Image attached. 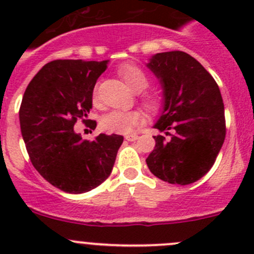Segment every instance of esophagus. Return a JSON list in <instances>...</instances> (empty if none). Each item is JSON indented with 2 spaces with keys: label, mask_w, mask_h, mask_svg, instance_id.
<instances>
[{
  "label": "esophagus",
  "mask_w": 254,
  "mask_h": 254,
  "mask_svg": "<svg viewBox=\"0 0 254 254\" xmlns=\"http://www.w3.org/2000/svg\"><path fill=\"white\" fill-rule=\"evenodd\" d=\"M137 135L136 134H129V135H125V139L127 140V141H135V140H137Z\"/></svg>",
  "instance_id": "esophagus-1"
}]
</instances>
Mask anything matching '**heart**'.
<instances>
[{
	"label": "heart",
	"instance_id": "1",
	"mask_svg": "<svg viewBox=\"0 0 254 254\" xmlns=\"http://www.w3.org/2000/svg\"><path fill=\"white\" fill-rule=\"evenodd\" d=\"M119 75L135 92H141L150 84L147 75L134 64H124L119 67ZM142 107L150 113H157L161 109L160 97L152 93H142L140 96ZM92 103L98 104L97 86L92 91ZM142 123L141 113L137 111H112L104 114L101 119L102 130L115 134H129L132 129Z\"/></svg>",
	"mask_w": 254,
	"mask_h": 254
}]
</instances>
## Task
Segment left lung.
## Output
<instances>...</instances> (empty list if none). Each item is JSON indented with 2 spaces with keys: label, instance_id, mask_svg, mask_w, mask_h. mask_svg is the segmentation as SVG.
<instances>
[{
  "label": "left lung",
  "instance_id": "1",
  "mask_svg": "<svg viewBox=\"0 0 254 254\" xmlns=\"http://www.w3.org/2000/svg\"><path fill=\"white\" fill-rule=\"evenodd\" d=\"M147 67L161 79L165 107L153 136L156 146L146 158L157 178L190 184L206 175L226 136L224 102L216 81L184 51L158 53Z\"/></svg>",
  "mask_w": 254,
  "mask_h": 254
}]
</instances>
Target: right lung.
Segmentation results:
<instances>
[{
	"instance_id": "right-lung-1",
	"label": "right lung",
	"mask_w": 254,
	"mask_h": 254,
	"mask_svg": "<svg viewBox=\"0 0 254 254\" xmlns=\"http://www.w3.org/2000/svg\"><path fill=\"white\" fill-rule=\"evenodd\" d=\"M107 61L54 60L29 82L19 108L20 131L29 160L40 176L66 193L92 190L111 175L122 135L99 134L93 141L73 131L87 119L92 91Z\"/></svg>"
}]
</instances>
